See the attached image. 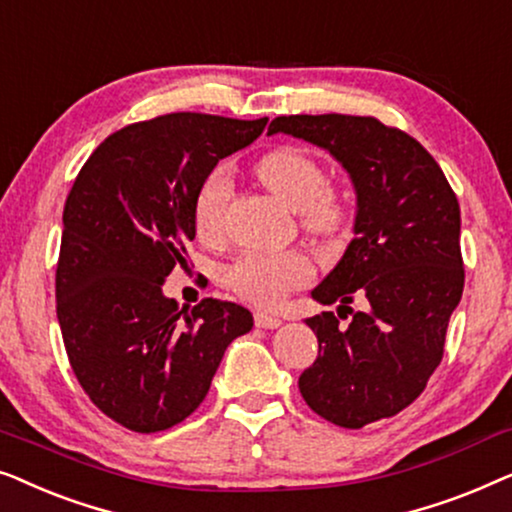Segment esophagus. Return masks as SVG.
<instances>
[{
    "instance_id": "1",
    "label": "esophagus",
    "mask_w": 512,
    "mask_h": 512,
    "mask_svg": "<svg viewBox=\"0 0 512 512\" xmlns=\"http://www.w3.org/2000/svg\"><path fill=\"white\" fill-rule=\"evenodd\" d=\"M254 321H256L258 328H279V326H282V319L275 317V314H268V312H256Z\"/></svg>"
}]
</instances>
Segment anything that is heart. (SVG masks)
<instances>
[{"instance_id":"obj_1","label":"heart","mask_w":512,"mask_h":512,"mask_svg":"<svg viewBox=\"0 0 512 512\" xmlns=\"http://www.w3.org/2000/svg\"><path fill=\"white\" fill-rule=\"evenodd\" d=\"M258 177L277 198L300 212L312 233L333 235L345 226L347 205L328 188L324 165L298 146H279L258 163ZM230 179L226 170L209 172L193 200V223L205 242H219L226 230ZM314 265L303 251H251L228 268V286L254 305L277 307L291 291L310 282Z\"/></svg>"}]
</instances>
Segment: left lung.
<instances>
[{
	"instance_id": "obj_1",
	"label": "left lung",
	"mask_w": 512,
	"mask_h": 512,
	"mask_svg": "<svg viewBox=\"0 0 512 512\" xmlns=\"http://www.w3.org/2000/svg\"><path fill=\"white\" fill-rule=\"evenodd\" d=\"M277 132L326 149L356 191L354 240L312 291L353 319L347 327L333 312L305 319L319 356L298 389L328 422L361 429L408 408L443 359L464 291L459 202L431 153L373 116H277L268 135ZM354 295L364 300L359 313L348 307Z\"/></svg>"
}]
</instances>
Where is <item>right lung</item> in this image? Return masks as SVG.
I'll return each mask as SVG.
<instances>
[{"mask_svg": "<svg viewBox=\"0 0 512 512\" xmlns=\"http://www.w3.org/2000/svg\"><path fill=\"white\" fill-rule=\"evenodd\" d=\"M265 123L179 111L128 125L97 146L67 195L55 272L62 340L90 401L125 429L184 422L230 342L254 326L228 300L179 310L163 284L188 263L200 184Z\"/></svg>", "mask_w": 512, "mask_h": 512, "instance_id": "obj_1", "label": "right lung"}]
</instances>
